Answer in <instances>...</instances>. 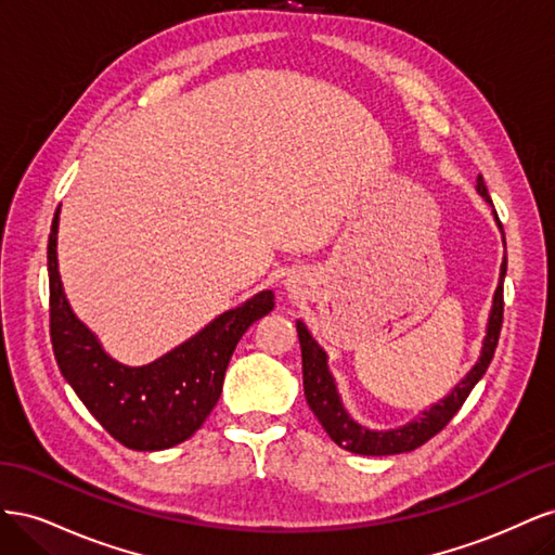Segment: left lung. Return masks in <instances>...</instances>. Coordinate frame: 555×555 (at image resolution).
<instances>
[{
	"label": "left lung",
	"mask_w": 555,
	"mask_h": 555,
	"mask_svg": "<svg viewBox=\"0 0 555 555\" xmlns=\"http://www.w3.org/2000/svg\"><path fill=\"white\" fill-rule=\"evenodd\" d=\"M477 194L493 208V201L489 196V190H486L481 176L477 178ZM493 220L502 233V224L498 220L495 210H493ZM502 245H505V257H502V263H500L498 287L493 294V306L489 312V322H486V333H483L477 363L469 367L465 377L456 386H453V389L444 398L433 402L428 410L418 412L405 426L377 430V428H367V426L359 424L357 418L351 416L349 410L345 408L343 396L338 391V382H335L331 367H328V354L324 351V347L312 338V333L308 331L304 319H296L300 357H304L306 400H308L310 410L314 412L317 422L324 426L328 438L335 444L351 451V453H361V456H393V453L414 451L416 447L426 444L433 435H438L451 422L453 414L461 410L465 398L469 396V391L475 389V384L483 377L486 367H489V363L495 354L500 326H502V282H505V275H507L505 233H502Z\"/></svg>",
	"instance_id": "left-lung-1"
}]
</instances>
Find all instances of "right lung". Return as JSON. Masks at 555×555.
Wrapping results in <instances>:
<instances>
[{
  "mask_svg": "<svg viewBox=\"0 0 555 555\" xmlns=\"http://www.w3.org/2000/svg\"><path fill=\"white\" fill-rule=\"evenodd\" d=\"M57 229L60 208L48 238L50 340L60 373L96 422L133 451H162L192 438L220 400L233 349L251 324L275 308V294L263 289L217 314L159 359L127 365L108 354L66 298Z\"/></svg>",
  "mask_w": 555,
  "mask_h": 555,
  "instance_id": "add662e5",
  "label": "right lung"
}]
</instances>
